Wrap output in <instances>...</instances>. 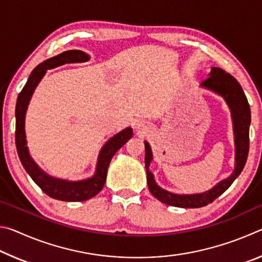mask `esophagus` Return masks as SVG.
<instances>
[{
  "mask_svg": "<svg viewBox=\"0 0 262 262\" xmlns=\"http://www.w3.org/2000/svg\"><path fill=\"white\" fill-rule=\"evenodd\" d=\"M136 128H140V129H142V125H140V123H139V125L136 126Z\"/></svg>",
  "mask_w": 262,
  "mask_h": 262,
  "instance_id": "esophagus-1",
  "label": "esophagus"
}]
</instances>
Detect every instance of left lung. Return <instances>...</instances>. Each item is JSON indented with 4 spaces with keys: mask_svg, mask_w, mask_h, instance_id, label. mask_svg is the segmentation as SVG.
I'll return each instance as SVG.
<instances>
[{
    "mask_svg": "<svg viewBox=\"0 0 262 262\" xmlns=\"http://www.w3.org/2000/svg\"><path fill=\"white\" fill-rule=\"evenodd\" d=\"M201 86L214 91L215 94L222 96L227 101L230 111H231L234 144H236V165L234 171L229 178L220 181L215 187L200 194H174L159 187L154 179V174L149 171V164L152 161L151 149L148 142L145 145V168H147V181L150 193L155 198L168 206L180 208H200L209 205L212 201L227 190L234 179L241 174L245 166L248 148H250V123H251V110L245 94H244L241 84L231 75L224 72L223 69L212 67L209 74L201 83Z\"/></svg>",
    "mask_w": 262,
    "mask_h": 262,
    "instance_id": "8db88e82",
    "label": "left lung"
}]
</instances>
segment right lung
<instances>
[{
  "label": "right lung",
  "mask_w": 262,
  "mask_h": 262,
  "mask_svg": "<svg viewBox=\"0 0 262 262\" xmlns=\"http://www.w3.org/2000/svg\"><path fill=\"white\" fill-rule=\"evenodd\" d=\"M89 60V55L82 51L73 50L61 53L54 57H51L42 63L37 66L31 73L30 77L26 82L23 90L20 91L17 98L16 104V148L18 152L21 165L24 166L25 171L30 174L31 178L48 196L55 200L61 201H85L94 198L104 187L106 181L107 168L111 163V159L114 154L120 149L126 142L132 139L133 129L130 127L126 128L122 132L118 133L117 135L106 142L104 147L101 148L98 162H97L96 173L91 178L79 181H68L63 179H57L54 177L48 176L39 167L34 161L31 158L28 145L25 139V114L30 103L31 97L37 88L38 83L41 81L46 70L53 69L59 66L72 63V62H85Z\"/></svg>",
  "instance_id": "add662e5"
}]
</instances>
